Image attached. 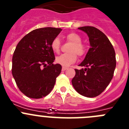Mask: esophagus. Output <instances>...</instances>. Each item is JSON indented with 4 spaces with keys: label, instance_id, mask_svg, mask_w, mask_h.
<instances>
[{
    "label": "esophagus",
    "instance_id": "obj_1",
    "mask_svg": "<svg viewBox=\"0 0 129 129\" xmlns=\"http://www.w3.org/2000/svg\"><path fill=\"white\" fill-rule=\"evenodd\" d=\"M67 69H68V68H66V67H62L61 70H62V71H66V70H67Z\"/></svg>",
    "mask_w": 129,
    "mask_h": 129
}]
</instances>
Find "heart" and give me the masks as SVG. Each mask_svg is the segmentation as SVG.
<instances>
[{
    "mask_svg": "<svg viewBox=\"0 0 129 129\" xmlns=\"http://www.w3.org/2000/svg\"><path fill=\"white\" fill-rule=\"evenodd\" d=\"M66 39L73 43L69 49L70 53L62 54L56 58V62L63 67H68L77 61V54L78 56L82 57L86 55L87 47L82 42V38L75 32H71L66 36ZM61 41L58 38H54L51 41V47L55 53H58L61 49Z\"/></svg>",
    "mask_w": 129,
    "mask_h": 129,
    "instance_id": "obj_1",
    "label": "heart"
}]
</instances>
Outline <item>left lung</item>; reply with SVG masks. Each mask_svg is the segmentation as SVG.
I'll use <instances>...</instances> for the list:
<instances>
[{
	"label": "left lung",
	"instance_id": "left-lung-1",
	"mask_svg": "<svg viewBox=\"0 0 129 129\" xmlns=\"http://www.w3.org/2000/svg\"><path fill=\"white\" fill-rule=\"evenodd\" d=\"M78 28L88 34L91 47L79 65L86 68L75 69L72 84L82 95L97 97L112 79L116 66V53L108 38L97 28L87 26Z\"/></svg>",
	"mask_w": 129,
	"mask_h": 129
}]
</instances>
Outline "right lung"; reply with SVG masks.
I'll use <instances>...</instances> for the list:
<instances>
[{"mask_svg": "<svg viewBox=\"0 0 129 129\" xmlns=\"http://www.w3.org/2000/svg\"><path fill=\"white\" fill-rule=\"evenodd\" d=\"M62 30L45 27L35 29L18 43L12 58V75L26 97L40 99L52 91L61 66L54 64L51 41Z\"/></svg>", "mask_w": 129, "mask_h": 129, "instance_id": "right-lung-1", "label": "right lung"}]
</instances>
